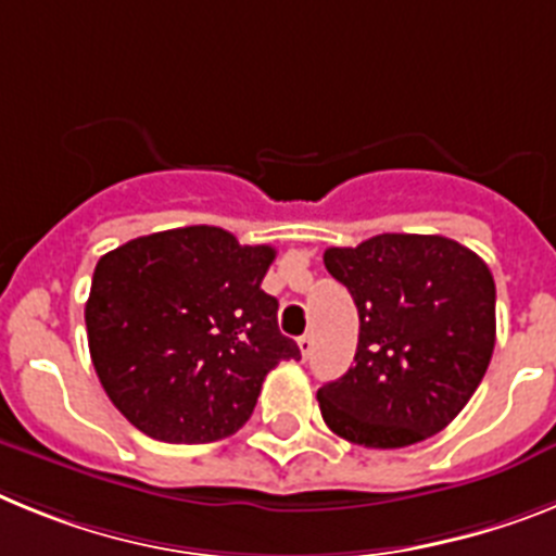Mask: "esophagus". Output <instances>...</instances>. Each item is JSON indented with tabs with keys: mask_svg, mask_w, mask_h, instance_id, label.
<instances>
[{
	"mask_svg": "<svg viewBox=\"0 0 556 556\" xmlns=\"http://www.w3.org/2000/svg\"><path fill=\"white\" fill-rule=\"evenodd\" d=\"M296 344H299V352H302V358H307V355L313 352V336H311V332H305V336L299 338Z\"/></svg>",
	"mask_w": 556,
	"mask_h": 556,
	"instance_id": "esophagus-1",
	"label": "esophagus"
}]
</instances>
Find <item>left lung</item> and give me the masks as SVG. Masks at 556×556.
Returning <instances> with one entry per match:
<instances>
[{"label": "left lung", "mask_w": 556, "mask_h": 556, "mask_svg": "<svg viewBox=\"0 0 556 556\" xmlns=\"http://www.w3.org/2000/svg\"><path fill=\"white\" fill-rule=\"evenodd\" d=\"M325 265L361 318L355 366L316 394L327 428L380 451L442 431L495 350V282L484 260L442 235H378L327 249Z\"/></svg>", "instance_id": "1"}]
</instances>
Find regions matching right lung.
Segmentation results:
<instances>
[{"label":"right lung","instance_id":"right-lung-1","mask_svg":"<svg viewBox=\"0 0 556 556\" xmlns=\"http://www.w3.org/2000/svg\"><path fill=\"white\" fill-rule=\"evenodd\" d=\"M277 251L218 226H185L103 254L86 302L91 364L117 412L159 442L231 437L265 375L299 361L260 288Z\"/></svg>","mask_w":556,"mask_h":556}]
</instances>
